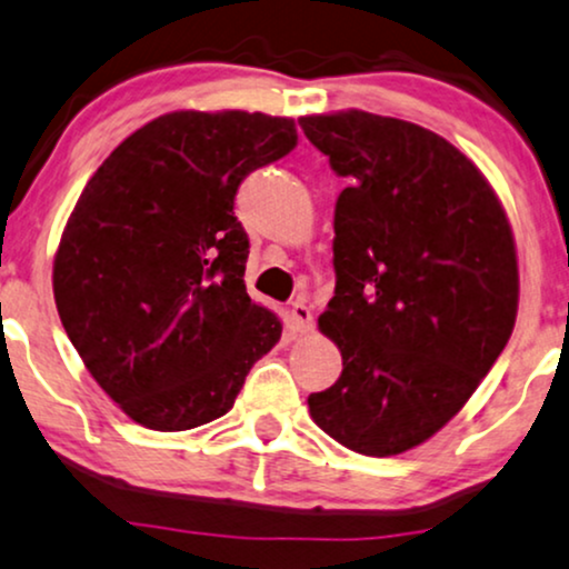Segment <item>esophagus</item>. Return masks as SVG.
<instances>
[{
    "label": "esophagus",
    "mask_w": 569,
    "mask_h": 569,
    "mask_svg": "<svg viewBox=\"0 0 569 569\" xmlns=\"http://www.w3.org/2000/svg\"><path fill=\"white\" fill-rule=\"evenodd\" d=\"M290 319H292V325H296V329L298 332H311L313 329V311L311 308H308L306 303H292V311H290Z\"/></svg>",
    "instance_id": "1"
}]
</instances>
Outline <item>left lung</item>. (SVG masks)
Returning a JSON list of instances; mask_svg holds the SVG:
<instances>
[{"label":"left lung","mask_w":569,"mask_h":569,"mask_svg":"<svg viewBox=\"0 0 569 569\" xmlns=\"http://www.w3.org/2000/svg\"><path fill=\"white\" fill-rule=\"evenodd\" d=\"M350 187L335 206V296L319 329L342 375L311 419L350 451L396 456L459 413L511 338L515 234L480 168L398 118H298Z\"/></svg>","instance_id":"1"}]
</instances>
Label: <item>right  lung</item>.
Instances as JSON below:
<instances>
[{
    "label": "right lung",
    "mask_w": 569,
    "mask_h": 569,
    "mask_svg": "<svg viewBox=\"0 0 569 569\" xmlns=\"http://www.w3.org/2000/svg\"><path fill=\"white\" fill-rule=\"evenodd\" d=\"M298 144L292 118L177 110L87 181L54 256V303L89 375L137 425L192 430L234 406L282 321L244 290L248 173Z\"/></svg>",
    "instance_id": "add662e5"
}]
</instances>
